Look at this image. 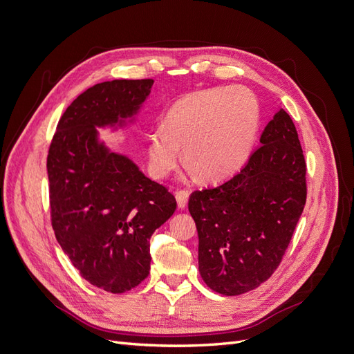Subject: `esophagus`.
<instances>
[{"label": "esophagus", "instance_id": "obj_1", "mask_svg": "<svg viewBox=\"0 0 354 354\" xmlns=\"http://www.w3.org/2000/svg\"><path fill=\"white\" fill-rule=\"evenodd\" d=\"M176 201H177V207L178 208H186L187 207V201H189V192L187 190H178L176 192Z\"/></svg>", "mask_w": 354, "mask_h": 354}]
</instances>
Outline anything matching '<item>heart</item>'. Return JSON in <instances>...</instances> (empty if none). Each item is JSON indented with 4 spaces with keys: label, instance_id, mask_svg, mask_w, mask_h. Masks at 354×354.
I'll return each instance as SVG.
<instances>
[{
    "label": "heart",
    "instance_id": "heart-1",
    "mask_svg": "<svg viewBox=\"0 0 354 354\" xmlns=\"http://www.w3.org/2000/svg\"><path fill=\"white\" fill-rule=\"evenodd\" d=\"M260 127V106L245 87H217L185 95L171 106L164 127L147 136L149 169L168 177L181 156L194 173L209 181L226 180L243 167Z\"/></svg>",
    "mask_w": 354,
    "mask_h": 354
}]
</instances>
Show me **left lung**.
I'll return each mask as SVG.
<instances>
[{"label": "left lung", "instance_id": "obj_1", "mask_svg": "<svg viewBox=\"0 0 354 354\" xmlns=\"http://www.w3.org/2000/svg\"><path fill=\"white\" fill-rule=\"evenodd\" d=\"M260 143L238 174L189 199L199 273L223 295L245 294L269 279L306 205V160L283 109L266 125Z\"/></svg>", "mask_w": 354, "mask_h": 354}]
</instances>
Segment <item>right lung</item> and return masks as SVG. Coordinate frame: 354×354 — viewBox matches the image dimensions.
I'll return each instance as SVG.
<instances>
[{"mask_svg": "<svg viewBox=\"0 0 354 354\" xmlns=\"http://www.w3.org/2000/svg\"><path fill=\"white\" fill-rule=\"evenodd\" d=\"M152 85L113 80L85 90L62 115L47 158L56 239L85 281L112 294L146 279L149 241L177 207L164 186L112 152L99 133L134 125Z\"/></svg>", "mask_w": 354, "mask_h": 354, "instance_id": "obj_1", "label": "right lung"}]
</instances>
